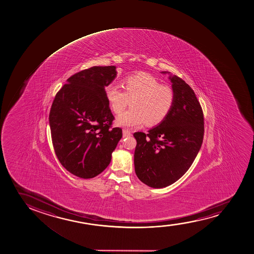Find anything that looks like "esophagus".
Instances as JSON below:
<instances>
[{"label":"esophagus","instance_id":"esophagus-1","mask_svg":"<svg viewBox=\"0 0 254 254\" xmlns=\"http://www.w3.org/2000/svg\"><path fill=\"white\" fill-rule=\"evenodd\" d=\"M123 137H128V136H131V131H129L128 129H123Z\"/></svg>","mask_w":254,"mask_h":254}]
</instances>
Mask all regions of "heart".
Instances as JSON below:
<instances>
[{"instance_id":"heart-1","label":"heart","mask_w":254,"mask_h":254,"mask_svg":"<svg viewBox=\"0 0 254 254\" xmlns=\"http://www.w3.org/2000/svg\"><path fill=\"white\" fill-rule=\"evenodd\" d=\"M119 86L110 84L106 88V98L111 110L120 115L130 103L131 109L117 117V124L132 127L147 123L159 124L166 119L174 106L176 91L169 84H163L152 75L140 72L127 77Z\"/></svg>"}]
</instances>
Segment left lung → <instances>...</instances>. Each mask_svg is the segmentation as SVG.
Wrapping results in <instances>:
<instances>
[{"instance_id": "1", "label": "left lung", "mask_w": 254, "mask_h": 254, "mask_svg": "<svg viewBox=\"0 0 254 254\" xmlns=\"http://www.w3.org/2000/svg\"><path fill=\"white\" fill-rule=\"evenodd\" d=\"M170 79L176 91L171 112L148 133L133 134L137 140L135 172L142 183L154 188H166L185 174L199 151L204 134L202 107L192 88L177 76Z\"/></svg>"}]
</instances>
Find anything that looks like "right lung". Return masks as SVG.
I'll list each match as a JSON object with an SVG mask.
<instances>
[{"label":"right lung","instance_id":"add662e5","mask_svg":"<svg viewBox=\"0 0 254 254\" xmlns=\"http://www.w3.org/2000/svg\"><path fill=\"white\" fill-rule=\"evenodd\" d=\"M116 76L115 66L77 72L52 103L49 122L55 153L62 166L80 178L100 174L123 137L122 128H112L115 118L105 89Z\"/></svg>","mask_w":254,"mask_h":254}]
</instances>
